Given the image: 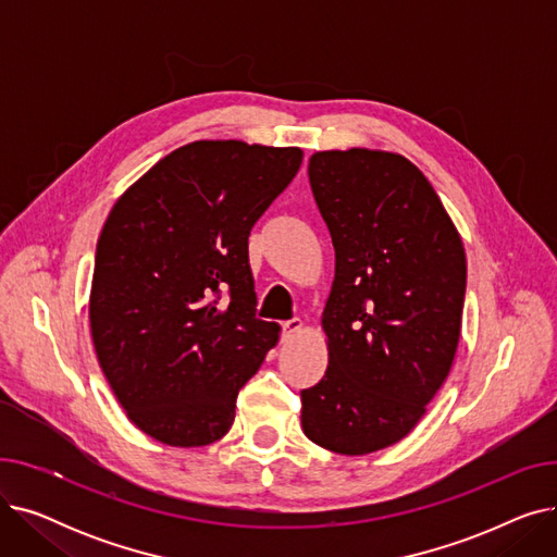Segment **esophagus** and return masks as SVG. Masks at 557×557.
Wrapping results in <instances>:
<instances>
[{"label": "esophagus", "instance_id": "obj_1", "mask_svg": "<svg viewBox=\"0 0 557 557\" xmlns=\"http://www.w3.org/2000/svg\"><path fill=\"white\" fill-rule=\"evenodd\" d=\"M305 330V323L300 318H290V320H286V323H282V332H284V336H296V334H300Z\"/></svg>", "mask_w": 557, "mask_h": 557}]
</instances>
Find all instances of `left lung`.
<instances>
[{
    "mask_svg": "<svg viewBox=\"0 0 557 557\" xmlns=\"http://www.w3.org/2000/svg\"><path fill=\"white\" fill-rule=\"evenodd\" d=\"M336 252L323 311L330 366L302 397V431L343 456L386 449L416 429L451 370L467 261L424 173L399 153L309 158Z\"/></svg>",
    "mask_w": 557,
    "mask_h": 557,
    "instance_id": "8db88e82",
    "label": "left lung"
}]
</instances>
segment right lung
Here are the masks:
<instances>
[{
  "instance_id": "1",
  "label": "right lung",
  "mask_w": 557,
  "mask_h": 557,
  "mask_svg": "<svg viewBox=\"0 0 557 557\" xmlns=\"http://www.w3.org/2000/svg\"><path fill=\"white\" fill-rule=\"evenodd\" d=\"M298 146L198 139L135 181L103 223L90 290L99 366L128 420L169 447L230 431L280 341L255 315L248 237L296 178ZM221 289L231 300L218 305Z\"/></svg>"
}]
</instances>
